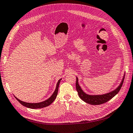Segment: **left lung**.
Segmentation results:
<instances>
[{
    "instance_id": "8db88e82",
    "label": "left lung",
    "mask_w": 133,
    "mask_h": 133,
    "mask_svg": "<svg viewBox=\"0 0 133 133\" xmlns=\"http://www.w3.org/2000/svg\"><path fill=\"white\" fill-rule=\"evenodd\" d=\"M124 76H125V74H124L121 82L117 88L115 89L114 90L110 92L102 95H89L86 94L85 92H84L82 88H81L79 84H78V78L77 77H76V88L78 96L80 97L81 99L83 100L84 102H85L87 103L92 105H99L103 104L104 103L110 101V99H111L113 97H114L119 92L122 86L123 85Z\"/></svg>"
}]
</instances>
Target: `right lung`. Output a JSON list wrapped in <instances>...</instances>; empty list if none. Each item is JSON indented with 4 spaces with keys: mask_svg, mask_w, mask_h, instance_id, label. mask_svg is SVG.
Returning a JSON list of instances; mask_svg holds the SVG:
<instances>
[{
    "mask_svg": "<svg viewBox=\"0 0 133 133\" xmlns=\"http://www.w3.org/2000/svg\"><path fill=\"white\" fill-rule=\"evenodd\" d=\"M61 79L62 78H60V79L58 80L57 83L56 88L55 89V91H54V92L53 93V94L51 95V96L49 97V98L45 100L44 101L39 102V103H27V102L21 101V100L18 99L17 97L15 96V99H17L22 105H23V106H25L26 107L30 108H32V109H37V108H41L47 107L48 105H49L51 103H52L53 101H55V99L56 98L57 95V93H58L59 84V83H60Z\"/></svg>",
    "mask_w": 133,
    "mask_h": 133,
    "instance_id": "obj_1",
    "label": "right lung"
}]
</instances>
